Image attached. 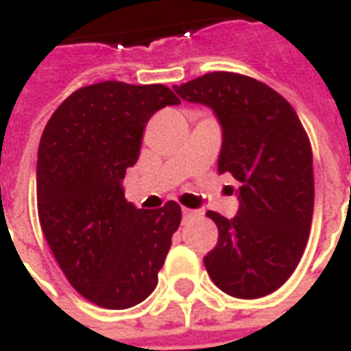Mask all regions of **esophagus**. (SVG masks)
Returning a JSON list of instances; mask_svg holds the SVG:
<instances>
[{
	"instance_id": "esophagus-1",
	"label": "esophagus",
	"mask_w": 351,
	"mask_h": 351,
	"mask_svg": "<svg viewBox=\"0 0 351 351\" xmlns=\"http://www.w3.org/2000/svg\"><path fill=\"white\" fill-rule=\"evenodd\" d=\"M182 215H184V219H189V217H193V215H197V212H195V210L184 208L182 210Z\"/></svg>"
}]
</instances>
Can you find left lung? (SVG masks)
<instances>
[{"label": "left lung", "mask_w": 351, "mask_h": 351, "mask_svg": "<svg viewBox=\"0 0 351 351\" xmlns=\"http://www.w3.org/2000/svg\"><path fill=\"white\" fill-rule=\"evenodd\" d=\"M182 100L212 108L221 124L217 171L240 182L232 219L206 212L217 243L204 256L215 287L240 300L288 281L307 245L314 208L313 150L294 108L255 77L210 72L175 85Z\"/></svg>", "instance_id": "left-lung-1"}]
</instances>
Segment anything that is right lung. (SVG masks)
<instances>
[{
  "label": "right lung",
  "mask_w": 351,
  "mask_h": 351,
  "mask_svg": "<svg viewBox=\"0 0 351 351\" xmlns=\"http://www.w3.org/2000/svg\"><path fill=\"white\" fill-rule=\"evenodd\" d=\"M173 90L102 82L64 100L40 137L37 206L44 238L76 292L104 308L134 307L158 285L182 210L124 199L126 169L139 158L156 111L176 106Z\"/></svg>",
  "instance_id": "right-lung-1"
}]
</instances>
